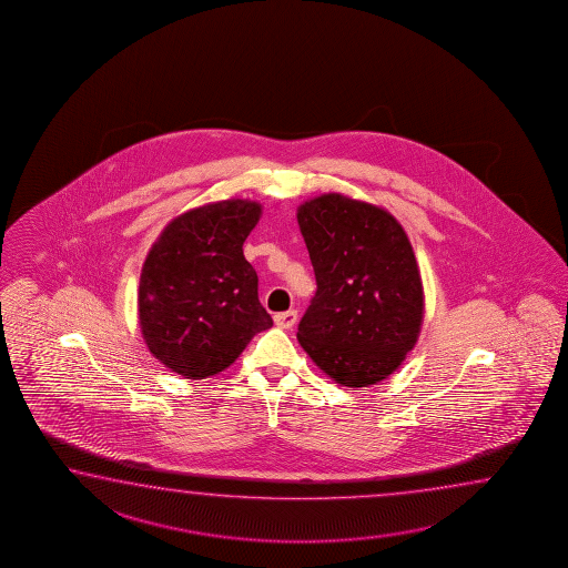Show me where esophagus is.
I'll use <instances>...</instances> for the list:
<instances>
[{
    "mask_svg": "<svg viewBox=\"0 0 568 568\" xmlns=\"http://www.w3.org/2000/svg\"><path fill=\"white\" fill-rule=\"evenodd\" d=\"M296 318H298L296 311L278 312L274 316V323L278 324L280 328H292L296 324Z\"/></svg>",
    "mask_w": 568,
    "mask_h": 568,
    "instance_id": "obj_1",
    "label": "esophagus"
}]
</instances>
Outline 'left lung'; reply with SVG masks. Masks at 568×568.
Wrapping results in <instances>:
<instances>
[{"instance_id":"8db88e82","label":"left lung","mask_w":568,"mask_h":568,"mask_svg":"<svg viewBox=\"0 0 568 568\" xmlns=\"http://www.w3.org/2000/svg\"><path fill=\"white\" fill-rule=\"evenodd\" d=\"M296 217L316 276L298 343L336 383L375 385L422 331V276L407 234L389 212L341 193L302 203Z\"/></svg>"}]
</instances>
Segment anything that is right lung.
I'll return each mask as SVG.
<instances>
[{
    "instance_id": "right-lung-1",
    "label": "right lung",
    "mask_w": 568,
    "mask_h": 568,
    "mask_svg": "<svg viewBox=\"0 0 568 568\" xmlns=\"http://www.w3.org/2000/svg\"><path fill=\"white\" fill-rule=\"evenodd\" d=\"M262 205L227 200L183 213L159 235L141 272L139 324L149 351L185 378L230 367L272 326L257 301L245 237Z\"/></svg>"
}]
</instances>
